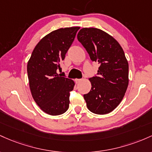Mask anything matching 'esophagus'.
<instances>
[{
  "label": "esophagus",
  "instance_id": "1",
  "mask_svg": "<svg viewBox=\"0 0 152 152\" xmlns=\"http://www.w3.org/2000/svg\"><path fill=\"white\" fill-rule=\"evenodd\" d=\"M82 80H83V79H75V83L77 84V83H80Z\"/></svg>",
  "mask_w": 152,
  "mask_h": 152
}]
</instances>
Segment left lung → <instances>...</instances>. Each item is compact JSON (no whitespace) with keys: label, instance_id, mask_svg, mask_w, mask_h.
<instances>
[{"label":"left lung","instance_id":"8db88e82","mask_svg":"<svg viewBox=\"0 0 152 152\" xmlns=\"http://www.w3.org/2000/svg\"><path fill=\"white\" fill-rule=\"evenodd\" d=\"M93 62L100 64L97 75L90 78L91 90L84 98L90 111L107 114L121 102L129 85V63L113 37L96 28H83L77 34Z\"/></svg>","mask_w":152,"mask_h":152}]
</instances>
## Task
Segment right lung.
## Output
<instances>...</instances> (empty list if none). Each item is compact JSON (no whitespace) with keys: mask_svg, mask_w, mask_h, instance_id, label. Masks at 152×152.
<instances>
[{"mask_svg":"<svg viewBox=\"0 0 152 152\" xmlns=\"http://www.w3.org/2000/svg\"><path fill=\"white\" fill-rule=\"evenodd\" d=\"M80 27L53 31L37 44L27 64L29 87L34 100L46 113L58 115L69 108L74 81L61 77L57 70L71 47Z\"/></svg>","mask_w":152,"mask_h":152,"instance_id":"obj_1","label":"right lung"}]
</instances>
